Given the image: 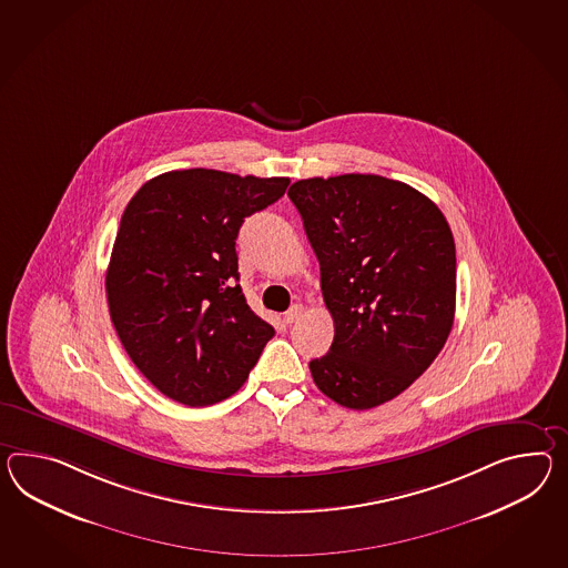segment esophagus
I'll return each mask as SVG.
<instances>
[{
	"label": "esophagus",
	"instance_id": "34e87169",
	"mask_svg": "<svg viewBox=\"0 0 568 568\" xmlns=\"http://www.w3.org/2000/svg\"><path fill=\"white\" fill-rule=\"evenodd\" d=\"M302 314H304V305L293 304L290 310L285 312L283 320H285L287 324H293V322H297V320L302 318Z\"/></svg>",
	"mask_w": 568,
	"mask_h": 568
}]
</instances>
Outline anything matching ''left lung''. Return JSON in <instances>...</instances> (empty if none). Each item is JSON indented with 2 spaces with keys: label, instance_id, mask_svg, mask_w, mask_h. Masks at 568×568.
Wrapping results in <instances>:
<instances>
[{
  "label": "left lung",
  "instance_id": "obj_1",
  "mask_svg": "<svg viewBox=\"0 0 568 568\" xmlns=\"http://www.w3.org/2000/svg\"><path fill=\"white\" fill-rule=\"evenodd\" d=\"M334 320L310 372L331 400L367 410L396 398L442 353L456 314V244L429 196L375 174L291 184Z\"/></svg>",
  "mask_w": 568,
  "mask_h": 568
}]
</instances>
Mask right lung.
Masks as SVG:
<instances>
[{
	"mask_svg": "<svg viewBox=\"0 0 568 568\" xmlns=\"http://www.w3.org/2000/svg\"><path fill=\"white\" fill-rule=\"evenodd\" d=\"M290 179L172 170L129 201L106 271L114 331L164 396L209 406L235 394L275 336L237 285L235 237Z\"/></svg>",
	"mask_w": 568,
	"mask_h": 568,
	"instance_id": "1",
	"label": "right lung"
}]
</instances>
